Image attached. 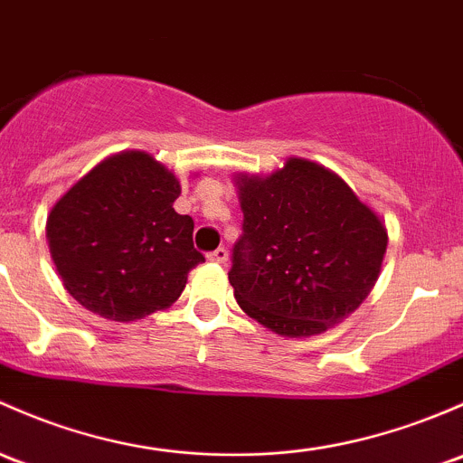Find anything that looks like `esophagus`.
<instances>
[{
  "label": "esophagus",
  "mask_w": 463,
  "mask_h": 463,
  "mask_svg": "<svg viewBox=\"0 0 463 463\" xmlns=\"http://www.w3.org/2000/svg\"><path fill=\"white\" fill-rule=\"evenodd\" d=\"M208 260L215 261V264H226L228 261V250L226 248H215L213 252H208Z\"/></svg>",
  "instance_id": "1"
}]
</instances>
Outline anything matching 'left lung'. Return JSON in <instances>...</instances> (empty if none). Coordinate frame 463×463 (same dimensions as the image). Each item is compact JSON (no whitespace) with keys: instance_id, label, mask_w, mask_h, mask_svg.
Returning a JSON list of instances; mask_svg holds the SVG:
<instances>
[{"instance_id":"obj_1","label":"left lung","mask_w":463,"mask_h":463,"mask_svg":"<svg viewBox=\"0 0 463 463\" xmlns=\"http://www.w3.org/2000/svg\"><path fill=\"white\" fill-rule=\"evenodd\" d=\"M244 213L228 281L246 315L284 337H310L359 308L388 235L333 170L290 157L269 177L240 175Z\"/></svg>"}]
</instances>
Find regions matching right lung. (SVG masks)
Instances as JSON below:
<instances>
[{
    "label": "right lung",
    "mask_w": 463,
    "mask_h": 463,
    "mask_svg": "<svg viewBox=\"0 0 463 463\" xmlns=\"http://www.w3.org/2000/svg\"><path fill=\"white\" fill-rule=\"evenodd\" d=\"M177 177L144 150L97 164L52 206L48 246L64 288L113 321L168 308L203 255L193 217L175 213Z\"/></svg>",
    "instance_id": "1"
}]
</instances>
